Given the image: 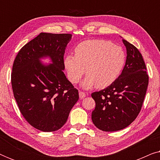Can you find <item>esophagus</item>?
I'll return each mask as SVG.
<instances>
[{"label": "esophagus", "instance_id": "34e87169", "mask_svg": "<svg viewBox=\"0 0 160 160\" xmlns=\"http://www.w3.org/2000/svg\"><path fill=\"white\" fill-rule=\"evenodd\" d=\"M78 95H79L80 99H83V98H84L85 97H86V94H85L84 92L79 91V92H78Z\"/></svg>", "mask_w": 160, "mask_h": 160}]
</instances>
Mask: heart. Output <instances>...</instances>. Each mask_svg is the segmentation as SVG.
Wrapping results in <instances>:
<instances>
[{
    "label": "heart",
    "mask_w": 160,
    "mask_h": 160,
    "mask_svg": "<svg viewBox=\"0 0 160 160\" xmlns=\"http://www.w3.org/2000/svg\"><path fill=\"white\" fill-rule=\"evenodd\" d=\"M124 63L125 54L121 47L100 39L78 43L75 55L68 54L64 60L68 78L72 84L79 82L86 68L87 76L82 82L84 89L108 87L119 77Z\"/></svg>",
    "instance_id": "b5f03b06"
}]
</instances>
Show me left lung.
<instances>
[{"label": "left lung", "mask_w": 160, "mask_h": 160, "mask_svg": "<svg viewBox=\"0 0 160 160\" xmlns=\"http://www.w3.org/2000/svg\"><path fill=\"white\" fill-rule=\"evenodd\" d=\"M122 41L128 55L121 75L110 86L91 95L95 102L92 120L106 132L122 130L136 119L148 84L142 54L134 45L124 39Z\"/></svg>", "instance_id": "1"}]
</instances>
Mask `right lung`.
<instances>
[{
  "instance_id": "obj_1",
  "label": "right lung",
  "mask_w": 160,
  "mask_h": 160,
  "mask_svg": "<svg viewBox=\"0 0 160 160\" xmlns=\"http://www.w3.org/2000/svg\"><path fill=\"white\" fill-rule=\"evenodd\" d=\"M71 37L41 32L19 50L13 64L12 86L19 111L30 125L43 132L62 128L78 100V89L63 73L65 50ZM47 56L52 64L40 61Z\"/></svg>"
}]
</instances>
